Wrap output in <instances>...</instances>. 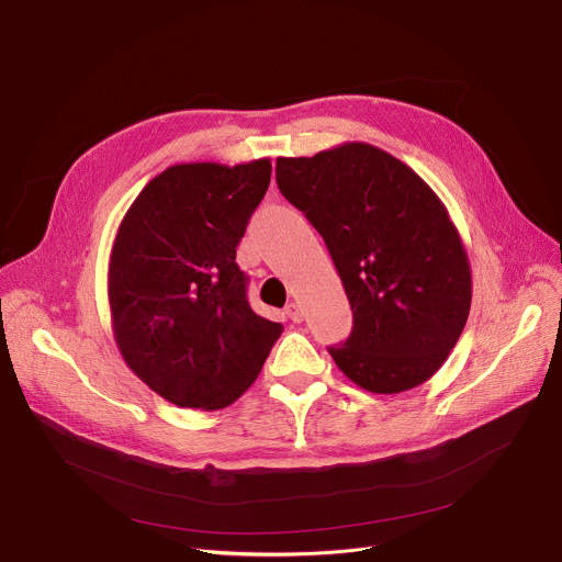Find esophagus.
I'll list each match as a JSON object with an SVG mask.
<instances>
[{
	"instance_id": "1",
	"label": "esophagus",
	"mask_w": 562,
	"mask_h": 562,
	"mask_svg": "<svg viewBox=\"0 0 562 562\" xmlns=\"http://www.w3.org/2000/svg\"><path fill=\"white\" fill-rule=\"evenodd\" d=\"M284 314H286L289 321H293V323H301V321H303V310H301V305H297V303H289L286 310H284Z\"/></svg>"
}]
</instances>
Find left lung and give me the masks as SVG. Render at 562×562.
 I'll list each match as a JSON object with an SVG mask.
<instances>
[{
    "label": "left lung",
    "instance_id": "left-lung-1",
    "mask_svg": "<svg viewBox=\"0 0 562 562\" xmlns=\"http://www.w3.org/2000/svg\"><path fill=\"white\" fill-rule=\"evenodd\" d=\"M282 196L323 237L352 310L329 355L357 386L402 393L457 346L472 301L470 261L431 187L378 146L350 142L278 158Z\"/></svg>",
    "mask_w": 562,
    "mask_h": 562
}]
</instances>
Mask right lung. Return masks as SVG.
I'll use <instances>...</instances> for the list:
<instances>
[{
	"mask_svg": "<svg viewBox=\"0 0 562 562\" xmlns=\"http://www.w3.org/2000/svg\"><path fill=\"white\" fill-rule=\"evenodd\" d=\"M271 182L267 158L173 165L128 207L108 269L117 348L135 375L187 408L233 404L282 325L257 316L235 261Z\"/></svg>",
	"mask_w": 562,
	"mask_h": 562,
	"instance_id": "right-lung-1",
	"label": "right lung"
}]
</instances>
